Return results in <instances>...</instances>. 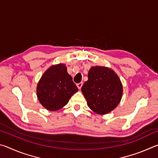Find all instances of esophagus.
Segmentation results:
<instances>
[{"label": "esophagus", "mask_w": 158, "mask_h": 158, "mask_svg": "<svg viewBox=\"0 0 158 158\" xmlns=\"http://www.w3.org/2000/svg\"><path fill=\"white\" fill-rule=\"evenodd\" d=\"M77 87H78L79 89H81V88L82 87V85H83V83L80 82V83H79V84H77Z\"/></svg>", "instance_id": "1"}]
</instances>
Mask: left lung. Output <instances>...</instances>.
Listing matches in <instances>:
<instances>
[{
  "instance_id": "left-lung-1",
  "label": "left lung",
  "mask_w": 158,
  "mask_h": 158,
  "mask_svg": "<svg viewBox=\"0 0 158 158\" xmlns=\"http://www.w3.org/2000/svg\"><path fill=\"white\" fill-rule=\"evenodd\" d=\"M88 78L81 91L90 109L98 114H106L116 108L123 94L117 74L109 68L95 66L90 69Z\"/></svg>"
}]
</instances>
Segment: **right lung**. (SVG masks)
Wrapping results in <instances>:
<instances>
[{
    "instance_id": "right-lung-1",
    "label": "right lung",
    "mask_w": 158,
    "mask_h": 158,
    "mask_svg": "<svg viewBox=\"0 0 158 158\" xmlns=\"http://www.w3.org/2000/svg\"><path fill=\"white\" fill-rule=\"evenodd\" d=\"M78 88L63 64L52 66L37 84V95L42 105L50 111H57L67 105Z\"/></svg>"
}]
</instances>
